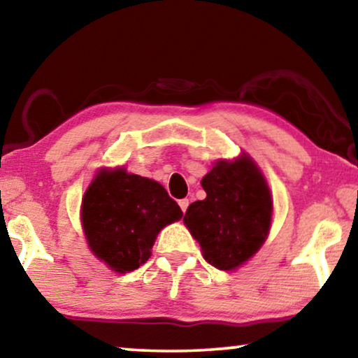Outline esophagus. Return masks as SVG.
I'll use <instances>...</instances> for the list:
<instances>
[{
  "label": "esophagus",
  "mask_w": 358,
  "mask_h": 358,
  "mask_svg": "<svg viewBox=\"0 0 358 358\" xmlns=\"http://www.w3.org/2000/svg\"><path fill=\"white\" fill-rule=\"evenodd\" d=\"M179 207H180V210H182V212L185 213V210H187V207H189V199L179 200Z\"/></svg>",
  "instance_id": "obj_1"
}]
</instances>
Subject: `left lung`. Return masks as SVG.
I'll list each match as a JSON object with an SVG mask.
<instances>
[{
	"instance_id": "8db88e82",
	"label": "left lung",
	"mask_w": 358,
	"mask_h": 358,
	"mask_svg": "<svg viewBox=\"0 0 358 358\" xmlns=\"http://www.w3.org/2000/svg\"><path fill=\"white\" fill-rule=\"evenodd\" d=\"M203 200L190 203L184 223L220 271H233L256 254L272 223V195L257 164L246 155L220 159L202 179Z\"/></svg>"
}]
</instances>
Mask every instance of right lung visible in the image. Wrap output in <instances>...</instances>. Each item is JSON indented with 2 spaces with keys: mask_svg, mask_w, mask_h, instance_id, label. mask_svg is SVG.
<instances>
[{
  "mask_svg": "<svg viewBox=\"0 0 358 358\" xmlns=\"http://www.w3.org/2000/svg\"><path fill=\"white\" fill-rule=\"evenodd\" d=\"M180 218L182 210L163 185L125 168L101 169L81 203L87 246L119 273L148 261L158 233Z\"/></svg>",
  "mask_w": 358,
  "mask_h": 358,
  "instance_id": "obj_1",
  "label": "right lung"
}]
</instances>
